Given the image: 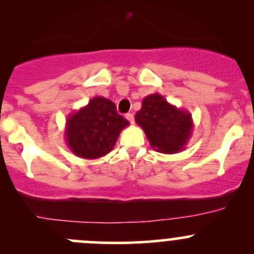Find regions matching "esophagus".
<instances>
[{
    "label": "esophagus",
    "mask_w": 254,
    "mask_h": 254,
    "mask_svg": "<svg viewBox=\"0 0 254 254\" xmlns=\"http://www.w3.org/2000/svg\"><path fill=\"white\" fill-rule=\"evenodd\" d=\"M125 118H127V119L129 120V123H130V124H134V115H132L131 113H127V117H125Z\"/></svg>",
    "instance_id": "1"
}]
</instances>
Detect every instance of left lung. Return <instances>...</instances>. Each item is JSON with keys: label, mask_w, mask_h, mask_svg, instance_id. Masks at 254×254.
<instances>
[{"label": "left lung", "mask_w": 254, "mask_h": 254, "mask_svg": "<svg viewBox=\"0 0 254 254\" xmlns=\"http://www.w3.org/2000/svg\"><path fill=\"white\" fill-rule=\"evenodd\" d=\"M135 122L142 127L151 147L162 153L183 151L194 129L190 113L168 103L158 93L142 99Z\"/></svg>", "instance_id": "left-lung-1"}]
</instances>
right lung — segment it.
<instances>
[{
  "label": "right lung",
  "mask_w": 254,
  "mask_h": 254,
  "mask_svg": "<svg viewBox=\"0 0 254 254\" xmlns=\"http://www.w3.org/2000/svg\"><path fill=\"white\" fill-rule=\"evenodd\" d=\"M129 125L111 99L93 97L66 120L65 141L77 157L96 160L109 153L123 129Z\"/></svg>",
  "instance_id": "right-lung-1"
}]
</instances>
